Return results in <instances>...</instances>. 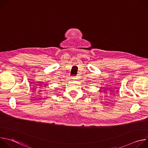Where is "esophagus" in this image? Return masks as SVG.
<instances>
[{
	"label": "esophagus",
	"mask_w": 148,
	"mask_h": 148,
	"mask_svg": "<svg viewBox=\"0 0 148 148\" xmlns=\"http://www.w3.org/2000/svg\"><path fill=\"white\" fill-rule=\"evenodd\" d=\"M73 78H74V79H75V77H76V78H77V76H74H74H73Z\"/></svg>",
	"instance_id": "obj_1"
}]
</instances>
